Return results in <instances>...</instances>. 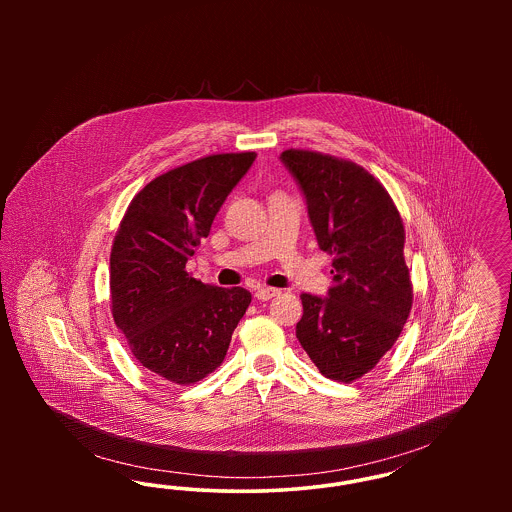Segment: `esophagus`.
Returning <instances> with one entry per match:
<instances>
[{
    "mask_svg": "<svg viewBox=\"0 0 512 512\" xmlns=\"http://www.w3.org/2000/svg\"><path fill=\"white\" fill-rule=\"evenodd\" d=\"M276 295H280V290L267 288V286H263V288H259V290L255 292V297H257L259 301H268V299H272V297H276Z\"/></svg>",
    "mask_w": 512,
    "mask_h": 512,
    "instance_id": "obj_1",
    "label": "esophagus"
}]
</instances>
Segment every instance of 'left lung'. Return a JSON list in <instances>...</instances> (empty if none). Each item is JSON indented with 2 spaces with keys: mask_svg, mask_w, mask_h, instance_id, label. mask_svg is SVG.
I'll return each mask as SVG.
<instances>
[{
  "mask_svg": "<svg viewBox=\"0 0 512 512\" xmlns=\"http://www.w3.org/2000/svg\"><path fill=\"white\" fill-rule=\"evenodd\" d=\"M307 199L318 247L334 255L328 297L303 293L295 336L322 376L353 382L397 341L413 307L405 228L388 190L361 165L309 149L280 155Z\"/></svg>",
  "mask_w": 512,
  "mask_h": 512,
  "instance_id": "left-lung-1",
  "label": "left lung"
}]
</instances>
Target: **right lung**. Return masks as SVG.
<instances>
[{"label":"right lung","instance_id":"right-lung-1","mask_svg":"<svg viewBox=\"0 0 512 512\" xmlns=\"http://www.w3.org/2000/svg\"><path fill=\"white\" fill-rule=\"evenodd\" d=\"M257 153L207 155L151 180L111 247V313L136 361L188 386L219 368L251 293L195 280L186 263Z\"/></svg>","mask_w":512,"mask_h":512}]
</instances>
